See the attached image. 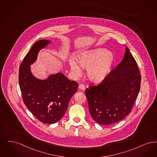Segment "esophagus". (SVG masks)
Listing matches in <instances>:
<instances>
[{
  "instance_id": "esophagus-1",
  "label": "esophagus",
  "mask_w": 157,
  "mask_h": 157,
  "mask_svg": "<svg viewBox=\"0 0 157 157\" xmlns=\"http://www.w3.org/2000/svg\"><path fill=\"white\" fill-rule=\"evenodd\" d=\"M78 89H80L81 90H84L85 89V87H84V86L83 84H80L78 86Z\"/></svg>"
}]
</instances>
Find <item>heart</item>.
<instances>
[{
	"mask_svg": "<svg viewBox=\"0 0 157 157\" xmlns=\"http://www.w3.org/2000/svg\"><path fill=\"white\" fill-rule=\"evenodd\" d=\"M76 60L77 62L70 60L68 63L71 73L75 76H80L82 73L80 68L87 69V78L91 82L98 83L109 75L115 57L113 53L106 48H96L80 52L77 56Z\"/></svg>",
	"mask_w": 157,
	"mask_h": 157,
	"instance_id": "b5f03b06",
	"label": "heart"
}]
</instances>
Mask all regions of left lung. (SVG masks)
I'll return each instance as SVG.
<instances>
[{
	"mask_svg": "<svg viewBox=\"0 0 157 157\" xmlns=\"http://www.w3.org/2000/svg\"><path fill=\"white\" fill-rule=\"evenodd\" d=\"M141 76L136 61L125 48L123 60L102 83L90 86L85 93L90 114L101 125L123 120L131 111L140 89Z\"/></svg>",
	"mask_w": 157,
	"mask_h": 157,
	"instance_id": "obj_1",
	"label": "left lung"
}]
</instances>
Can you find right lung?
<instances>
[{"label": "right lung", "instance_id": "right-lung-1", "mask_svg": "<svg viewBox=\"0 0 157 157\" xmlns=\"http://www.w3.org/2000/svg\"><path fill=\"white\" fill-rule=\"evenodd\" d=\"M51 43L46 39L36 42L21 63L19 75L25 104L37 120L46 124H54L61 120L78 86L61 73L50 75L44 80L33 75L30 66L37 60L40 50Z\"/></svg>", "mask_w": 157, "mask_h": 157}]
</instances>
